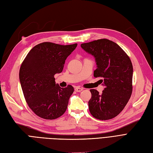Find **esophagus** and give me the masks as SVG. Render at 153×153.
<instances>
[{
	"label": "esophagus",
	"mask_w": 153,
	"mask_h": 153,
	"mask_svg": "<svg viewBox=\"0 0 153 153\" xmlns=\"http://www.w3.org/2000/svg\"><path fill=\"white\" fill-rule=\"evenodd\" d=\"M75 91H76V92H81V91L83 90V89H82V88H80V87H76L75 88Z\"/></svg>",
	"instance_id": "34e87169"
}]
</instances>
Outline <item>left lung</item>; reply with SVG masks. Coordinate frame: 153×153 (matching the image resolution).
<instances>
[{"label": "left lung", "mask_w": 153, "mask_h": 153, "mask_svg": "<svg viewBox=\"0 0 153 153\" xmlns=\"http://www.w3.org/2000/svg\"><path fill=\"white\" fill-rule=\"evenodd\" d=\"M81 47L95 59L94 77H101L102 93L91 89L89 108L94 117L112 119L124 109L132 93L133 66L124 51L113 41L101 39L83 43Z\"/></svg>", "instance_id": "1"}]
</instances>
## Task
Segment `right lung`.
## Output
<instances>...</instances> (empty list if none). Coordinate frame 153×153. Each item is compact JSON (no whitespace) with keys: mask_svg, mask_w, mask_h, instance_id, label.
<instances>
[{"mask_svg":"<svg viewBox=\"0 0 153 153\" xmlns=\"http://www.w3.org/2000/svg\"><path fill=\"white\" fill-rule=\"evenodd\" d=\"M76 46L40 43L30 50L22 62L19 78L23 93L39 117L55 119L66 112L74 89L70 85L61 88L55 84L54 75L62 71L66 59Z\"/></svg>","mask_w":153,"mask_h":153,"instance_id":"right-lung-1","label":"right lung"}]
</instances>
